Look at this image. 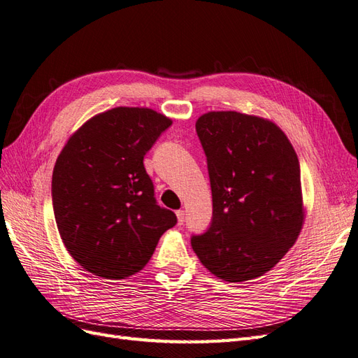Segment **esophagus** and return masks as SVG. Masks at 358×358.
<instances>
[{
    "instance_id": "34e87169",
    "label": "esophagus",
    "mask_w": 358,
    "mask_h": 358,
    "mask_svg": "<svg viewBox=\"0 0 358 358\" xmlns=\"http://www.w3.org/2000/svg\"><path fill=\"white\" fill-rule=\"evenodd\" d=\"M176 216H178V224L183 225V222H185V210H178Z\"/></svg>"
}]
</instances>
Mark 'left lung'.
<instances>
[{
	"mask_svg": "<svg viewBox=\"0 0 358 358\" xmlns=\"http://www.w3.org/2000/svg\"><path fill=\"white\" fill-rule=\"evenodd\" d=\"M196 131L212 189L208 230L191 236L203 266L242 282L264 275L294 245L303 224L299 158L266 119L209 112Z\"/></svg>",
	"mask_w": 358,
	"mask_h": 358,
	"instance_id": "obj_1",
	"label": "left lung"
}]
</instances>
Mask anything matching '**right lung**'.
I'll return each instance as SVG.
<instances>
[{
	"instance_id": "obj_1",
	"label": "right lung",
	"mask_w": 358,
	"mask_h": 358,
	"mask_svg": "<svg viewBox=\"0 0 358 358\" xmlns=\"http://www.w3.org/2000/svg\"><path fill=\"white\" fill-rule=\"evenodd\" d=\"M170 125L145 107H116L90 119L64 146L52 176L53 213L67 251L88 272L106 279L134 275L176 225L143 166Z\"/></svg>"
}]
</instances>
